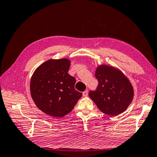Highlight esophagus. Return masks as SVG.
I'll use <instances>...</instances> for the list:
<instances>
[{
    "instance_id": "1",
    "label": "esophagus",
    "mask_w": 157,
    "mask_h": 157,
    "mask_svg": "<svg viewBox=\"0 0 157 157\" xmlns=\"http://www.w3.org/2000/svg\"><path fill=\"white\" fill-rule=\"evenodd\" d=\"M88 94V90H85L84 92H83V97H87Z\"/></svg>"
}]
</instances>
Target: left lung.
<instances>
[{"label": "left lung", "instance_id": "obj_1", "mask_svg": "<svg viewBox=\"0 0 157 157\" xmlns=\"http://www.w3.org/2000/svg\"><path fill=\"white\" fill-rule=\"evenodd\" d=\"M99 84L89 97L100 111L115 116L124 112L132 102L134 90L129 79L121 70L112 66L101 64L95 71Z\"/></svg>", "mask_w": 157, "mask_h": 157}]
</instances>
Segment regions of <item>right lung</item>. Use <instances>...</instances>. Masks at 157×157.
Listing matches in <instances>:
<instances>
[{"label": "right lung", "mask_w": 157, "mask_h": 157, "mask_svg": "<svg viewBox=\"0 0 157 157\" xmlns=\"http://www.w3.org/2000/svg\"><path fill=\"white\" fill-rule=\"evenodd\" d=\"M67 58L50 59L34 71L30 84L32 99L46 114L60 118L74 108L82 93L75 90V79L68 73Z\"/></svg>", "instance_id": "right-lung-1"}]
</instances>
